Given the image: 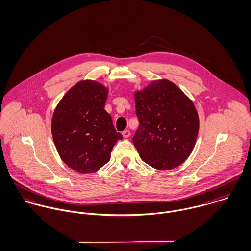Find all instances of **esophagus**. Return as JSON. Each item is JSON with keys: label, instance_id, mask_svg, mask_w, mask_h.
<instances>
[{"label": "esophagus", "instance_id": "esophagus-1", "mask_svg": "<svg viewBox=\"0 0 251 251\" xmlns=\"http://www.w3.org/2000/svg\"><path fill=\"white\" fill-rule=\"evenodd\" d=\"M123 136H124L125 138L129 137V136H130V132H129V130H125V131H123Z\"/></svg>", "mask_w": 251, "mask_h": 251}]
</instances>
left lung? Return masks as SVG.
I'll use <instances>...</instances> for the list:
<instances>
[{"label": "left lung", "mask_w": 251, "mask_h": 251, "mask_svg": "<svg viewBox=\"0 0 251 251\" xmlns=\"http://www.w3.org/2000/svg\"><path fill=\"white\" fill-rule=\"evenodd\" d=\"M139 126L132 142L144 162L171 170L191 153L199 130L192 101L168 80L151 82L134 95Z\"/></svg>", "instance_id": "1"}]
</instances>
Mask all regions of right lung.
I'll return each mask as SVG.
<instances>
[{"label":"right lung","instance_id":"obj_1","mask_svg":"<svg viewBox=\"0 0 251 251\" xmlns=\"http://www.w3.org/2000/svg\"><path fill=\"white\" fill-rule=\"evenodd\" d=\"M108 89L86 80L64 96L52 118V135L63 161L80 173L105 165L116 142L123 139L105 111Z\"/></svg>","mask_w":251,"mask_h":251}]
</instances>
